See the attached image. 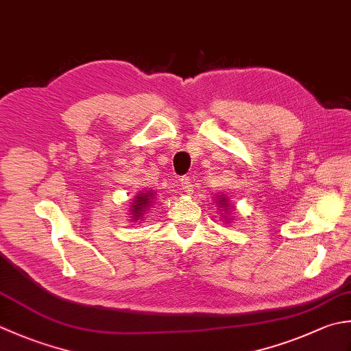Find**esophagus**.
I'll return each mask as SVG.
<instances>
[{
    "instance_id": "obj_1",
    "label": "esophagus",
    "mask_w": 351,
    "mask_h": 351,
    "mask_svg": "<svg viewBox=\"0 0 351 351\" xmlns=\"http://www.w3.org/2000/svg\"><path fill=\"white\" fill-rule=\"evenodd\" d=\"M180 182H181V187L185 193H190L191 189H193V181H191V176H182Z\"/></svg>"
}]
</instances>
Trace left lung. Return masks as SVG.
Returning <instances> with one entry per match:
<instances>
[{"label": "left lung", "instance_id": "1", "mask_svg": "<svg viewBox=\"0 0 351 351\" xmlns=\"http://www.w3.org/2000/svg\"><path fill=\"white\" fill-rule=\"evenodd\" d=\"M221 202H222V204H225V199H222V201H221Z\"/></svg>", "mask_w": 351, "mask_h": 351}]
</instances>
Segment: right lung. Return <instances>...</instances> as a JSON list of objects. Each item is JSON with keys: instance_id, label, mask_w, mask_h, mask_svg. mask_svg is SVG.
Masks as SVG:
<instances>
[{"instance_id": "obj_1", "label": "right lung", "mask_w": 351, "mask_h": 351, "mask_svg": "<svg viewBox=\"0 0 351 351\" xmlns=\"http://www.w3.org/2000/svg\"><path fill=\"white\" fill-rule=\"evenodd\" d=\"M154 195V193H152ZM152 195L150 193H143V195H138L135 199V205H134V213H135V217L138 219L143 216V211L146 210L147 205L150 204V199H152Z\"/></svg>"}]
</instances>
